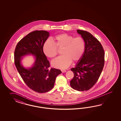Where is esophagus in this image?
Masks as SVG:
<instances>
[{
  "mask_svg": "<svg viewBox=\"0 0 121 121\" xmlns=\"http://www.w3.org/2000/svg\"><path fill=\"white\" fill-rule=\"evenodd\" d=\"M61 71H62V73H65V72H66V70H61Z\"/></svg>",
  "mask_w": 121,
  "mask_h": 121,
  "instance_id": "1",
  "label": "esophagus"
}]
</instances>
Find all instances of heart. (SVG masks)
I'll return each mask as SVG.
<instances>
[{
    "instance_id": "b5f03b06",
    "label": "heart",
    "mask_w": 121,
    "mask_h": 121,
    "mask_svg": "<svg viewBox=\"0 0 121 121\" xmlns=\"http://www.w3.org/2000/svg\"><path fill=\"white\" fill-rule=\"evenodd\" d=\"M54 43L50 40L45 42L43 46L44 54L48 57L53 58L58 54L57 47L62 48L63 55L53 60L52 65L61 69L67 68L71 64L72 60H79L84 53L86 43L84 39L81 37L73 38L66 33L59 34L53 38Z\"/></svg>"
}]
</instances>
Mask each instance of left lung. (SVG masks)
<instances>
[{"mask_svg":"<svg viewBox=\"0 0 121 121\" xmlns=\"http://www.w3.org/2000/svg\"><path fill=\"white\" fill-rule=\"evenodd\" d=\"M84 39L86 47L82 58L74 68L71 69L74 76L70 82L72 88L78 91H86L98 80L104 65L105 52L96 38L87 31L77 30Z\"/></svg>","mask_w":121,"mask_h":121,"instance_id":"left-lung-1","label":"left lung"}]
</instances>
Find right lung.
Instances as JSON below:
<instances>
[{
  "label": "right lung",
  "mask_w": 121,
  "mask_h": 121,
  "mask_svg": "<svg viewBox=\"0 0 121 121\" xmlns=\"http://www.w3.org/2000/svg\"><path fill=\"white\" fill-rule=\"evenodd\" d=\"M49 36L46 30H35L22 38L17 44L14 52L15 65L26 84L34 91L46 93L53 88L56 77L62 73L55 68L49 69V61L43 51V46ZM35 56L33 66L26 69L22 66V57Z\"/></svg>",
  "instance_id": "right-lung-1"
}]
</instances>
